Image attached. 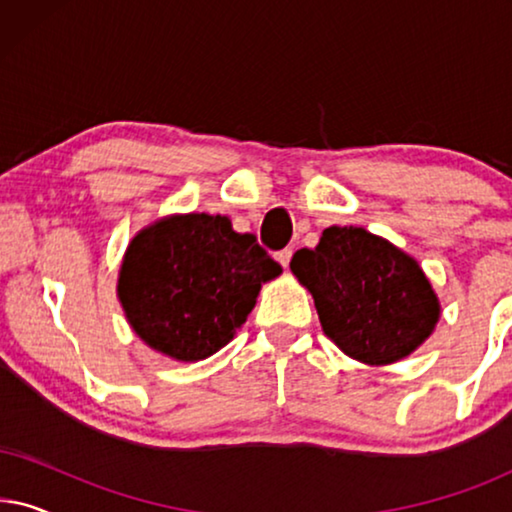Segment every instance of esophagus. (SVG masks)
I'll use <instances>...</instances> for the list:
<instances>
[{
	"label": "esophagus",
	"instance_id": "34e87169",
	"mask_svg": "<svg viewBox=\"0 0 512 512\" xmlns=\"http://www.w3.org/2000/svg\"><path fill=\"white\" fill-rule=\"evenodd\" d=\"M291 256H293V249H291V247H286V249H282V251H277V261L282 263V268H289Z\"/></svg>",
	"mask_w": 512,
	"mask_h": 512
}]
</instances>
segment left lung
I'll return each instance as SVG.
<instances>
[{"label": "left lung", "mask_w": 512, "mask_h": 512, "mask_svg": "<svg viewBox=\"0 0 512 512\" xmlns=\"http://www.w3.org/2000/svg\"><path fill=\"white\" fill-rule=\"evenodd\" d=\"M291 272L312 293L328 338L370 366L415 352L440 317L415 258L363 228H326L317 247L293 254Z\"/></svg>", "instance_id": "1"}]
</instances>
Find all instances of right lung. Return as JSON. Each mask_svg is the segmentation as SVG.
<instances>
[{
	"label": "right lung",
	"mask_w": 512,
	"mask_h": 512,
	"mask_svg": "<svg viewBox=\"0 0 512 512\" xmlns=\"http://www.w3.org/2000/svg\"><path fill=\"white\" fill-rule=\"evenodd\" d=\"M279 272L256 235L235 233L228 216H170L130 242L118 298L146 345L200 361L233 340L261 284Z\"/></svg>",
	"instance_id": "right-lung-1"
}]
</instances>
